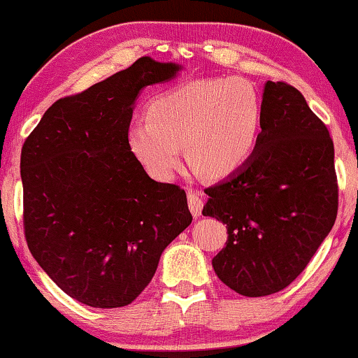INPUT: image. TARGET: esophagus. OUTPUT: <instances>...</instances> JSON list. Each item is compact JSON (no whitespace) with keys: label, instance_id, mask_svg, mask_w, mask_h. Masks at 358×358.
Masks as SVG:
<instances>
[{"label":"esophagus","instance_id":"obj_1","mask_svg":"<svg viewBox=\"0 0 358 358\" xmlns=\"http://www.w3.org/2000/svg\"><path fill=\"white\" fill-rule=\"evenodd\" d=\"M188 208H190L193 217H200L201 208H203V196H201L200 192L188 190Z\"/></svg>","mask_w":358,"mask_h":358}]
</instances>
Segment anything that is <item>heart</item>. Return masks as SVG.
Listing matches in <instances>:
<instances>
[{
  "label": "heart",
  "instance_id": "obj_1",
  "mask_svg": "<svg viewBox=\"0 0 358 358\" xmlns=\"http://www.w3.org/2000/svg\"><path fill=\"white\" fill-rule=\"evenodd\" d=\"M262 100L243 78H203L178 85L150 103L148 118L127 131L128 148L158 182H168L183 160L220 178L235 173L255 152Z\"/></svg>",
  "mask_w": 358,
  "mask_h": 358
}]
</instances>
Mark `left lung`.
<instances>
[{
  "instance_id": "8db88e82",
  "label": "left lung",
  "mask_w": 358,
  "mask_h": 358,
  "mask_svg": "<svg viewBox=\"0 0 358 358\" xmlns=\"http://www.w3.org/2000/svg\"><path fill=\"white\" fill-rule=\"evenodd\" d=\"M260 128L250 160L206 188L201 212L227 225V245L212 265L245 296L290 285L330 234L338 208L334 141L303 94L266 81Z\"/></svg>"
}]
</instances>
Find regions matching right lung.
I'll return each mask as SVG.
<instances>
[{
    "label": "right lung",
    "mask_w": 358,
    "mask_h": 358,
    "mask_svg": "<svg viewBox=\"0 0 358 358\" xmlns=\"http://www.w3.org/2000/svg\"><path fill=\"white\" fill-rule=\"evenodd\" d=\"M182 68L141 56L55 101L21 150L29 252L64 294L90 307L131 303L192 223L185 190L150 178L127 141L141 90Z\"/></svg>",
    "instance_id": "add662e5"
}]
</instances>
